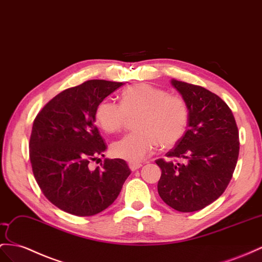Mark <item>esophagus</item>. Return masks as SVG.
<instances>
[{"label": "esophagus", "mask_w": 262, "mask_h": 262, "mask_svg": "<svg viewBox=\"0 0 262 262\" xmlns=\"http://www.w3.org/2000/svg\"><path fill=\"white\" fill-rule=\"evenodd\" d=\"M128 166H129V168H130L132 171H135V170L139 169L140 167H142V164H139V163H129Z\"/></svg>", "instance_id": "1"}]
</instances>
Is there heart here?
I'll return each instance as SVG.
<instances>
[{"label": "heart", "instance_id": "1", "mask_svg": "<svg viewBox=\"0 0 262 262\" xmlns=\"http://www.w3.org/2000/svg\"><path fill=\"white\" fill-rule=\"evenodd\" d=\"M189 106L179 95H171L160 87L138 84L120 94V105L103 100L97 106L95 118L107 133L124 128L127 117H136L137 133L114 142L111 152L114 157L129 163L143 162L151 155L158 143L162 147L177 144L185 135L189 123Z\"/></svg>", "mask_w": 262, "mask_h": 262}]
</instances>
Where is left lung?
Masks as SVG:
<instances>
[{
  "label": "left lung",
  "instance_id": "1",
  "mask_svg": "<svg viewBox=\"0 0 262 262\" xmlns=\"http://www.w3.org/2000/svg\"><path fill=\"white\" fill-rule=\"evenodd\" d=\"M189 106V123L175 148L157 159V185L165 203L182 212L203 209L230 183L239 155V132L231 110L204 87L171 79ZM183 160L182 163L172 158Z\"/></svg>",
  "mask_w": 262,
  "mask_h": 262
}]
</instances>
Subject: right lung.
Segmentation results:
<instances>
[{"instance_id":"add662e5","label":"right lung","mask_w":262,"mask_h":262,"mask_svg":"<svg viewBox=\"0 0 262 262\" xmlns=\"http://www.w3.org/2000/svg\"><path fill=\"white\" fill-rule=\"evenodd\" d=\"M124 83L91 79L59 93L37 114L30 138V159L44 196L79 217L105 210L118 197L130 169L124 159H105L107 146L95 126L104 98Z\"/></svg>"}]
</instances>
